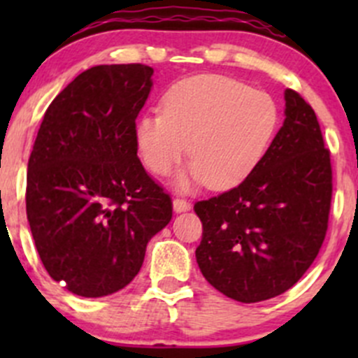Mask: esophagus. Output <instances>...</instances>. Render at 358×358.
<instances>
[{"label":"esophagus","instance_id":"1","mask_svg":"<svg viewBox=\"0 0 358 358\" xmlns=\"http://www.w3.org/2000/svg\"><path fill=\"white\" fill-rule=\"evenodd\" d=\"M173 209H175V213H183V211H189L190 209V202L185 201V199H173Z\"/></svg>","mask_w":358,"mask_h":358}]
</instances>
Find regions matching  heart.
<instances>
[{
    "instance_id": "b5f03b06",
    "label": "heart",
    "mask_w": 358,
    "mask_h": 358,
    "mask_svg": "<svg viewBox=\"0 0 358 358\" xmlns=\"http://www.w3.org/2000/svg\"><path fill=\"white\" fill-rule=\"evenodd\" d=\"M277 124L279 107L266 92L225 76H196L166 92L162 112L136 121L135 143L156 175L168 173L189 149L192 161L175 176L176 189L206 182L227 189L255 169Z\"/></svg>"
}]
</instances>
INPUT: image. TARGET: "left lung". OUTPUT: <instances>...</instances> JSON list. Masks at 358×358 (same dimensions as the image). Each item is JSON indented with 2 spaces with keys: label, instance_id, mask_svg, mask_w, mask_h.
<instances>
[{
  "label": "left lung",
  "instance_id": "left-lung-1",
  "mask_svg": "<svg viewBox=\"0 0 358 358\" xmlns=\"http://www.w3.org/2000/svg\"><path fill=\"white\" fill-rule=\"evenodd\" d=\"M284 124L241 185L194 211L202 222L197 265L215 289L241 303L275 298L319 255L329 220L333 171L319 121L287 88Z\"/></svg>",
  "mask_w": 358,
  "mask_h": 358
}]
</instances>
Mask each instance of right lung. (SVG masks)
Returning <instances> with one entry per match:
<instances>
[{"instance_id":"add662e5","label":"right lung","mask_w":358,"mask_h":358,"mask_svg":"<svg viewBox=\"0 0 358 358\" xmlns=\"http://www.w3.org/2000/svg\"><path fill=\"white\" fill-rule=\"evenodd\" d=\"M152 74L142 64L88 69L39 126L27 164L29 227L46 272L78 296L128 286L171 220V199L136 156L135 121Z\"/></svg>"}]
</instances>
